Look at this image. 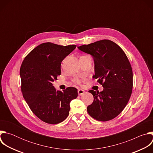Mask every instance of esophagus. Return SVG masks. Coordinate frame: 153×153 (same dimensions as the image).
<instances>
[{
	"mask_svg": "<svg viewBox=\"0 0 153 153\" xmlns=\"http://www.w3.org/2000/svg\"><path fill=\"white\" fill-rule=\"evenodd\" d=\"M85 91L82 89H79L78 90V94L80 95V96H83L84 94H85Z\"/></svg>",
	"mask_w": 153,
	"mask_h": 153,
	"instance_id": "obj_1",
	"label": "esophagus"
}]
</instances>
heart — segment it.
<instances>
[{
    "instance_id": "obj_1",
    "label": "heart",
    "mask_w": 153,
    "mask_h": 153,
    "mask_svg": "<svg viewBox=\"0 0 153 153\" xmlns=\"http://www.w3.org/2000/svg\"><path fill=\"white\" fill-rule=\"evenodd\" d=\"M76 82H77V83H79V80L78 79H76Z\"/></svg>"
}]
</instances>
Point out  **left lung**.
<instances>
[{"label":"left lung","instance_id":"8db88e82","mask_svg":"<svg viewBox=\"0 0 153 153\" xmlns=\"http://www.w3.org/2000/svg\"><path fill=\"white\" fill-rule=\"evenodd\" d=\"M77 48L94 58L95 74L93 77L97 79V82L103 87L101 92L89 91L94 96V101L87 107V111L97 120H110L123 111L131 95V65L122 49L110 40Z\"/></svg>","mask_w":153,"mask_h":153}]
</instances>
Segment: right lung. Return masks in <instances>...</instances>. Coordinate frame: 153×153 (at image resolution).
I'll return each mask as SVG.
<instances>
[{
	"instance_id": "right-lung-1",
	"label": "right lung",
	"mask_w": 153,
	"mask_h": 153,
	"mask_svg": "<svg viewBox=\"0 0 153 153\" xmlns=\"http://www.w3.org/2000/svg\"><path fill=\"white\" fill-rule=\"evenodd\" d=\"M76 46L43 43L34 48L22 63L20 76L24 98L33 113L50 124L63 122L69 115L70 103L77 97V90L68 87L56 91L52 82L60 75L62 60Z\"/></svg>"
}]
</instances>
